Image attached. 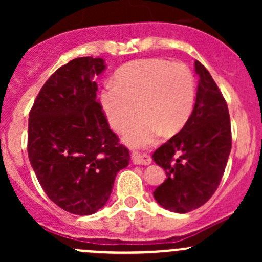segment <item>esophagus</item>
<instances>
[{"label": "esophagus", "mask_w": 262, "mask_h": 262, "mask_svg": "<svg viewBox=\"0 0 262 262\" xmlns=\"http://www.w3.org/2000/svg\"><path fill=\"white\" fill-rule=\"evenodd\" d=\"M132 161H133L134 165H149L152 162L150 157L146 153H133Z\"/></svg>", "instance_id": "esophagus-1"}]
</instances>
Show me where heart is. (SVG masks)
Instances as JSON below:
<instances>
[{
    "mask_svg": "<svg viewBox=\"0 0 262 262\" xmlns=\"http://www.w3.org/2000/svg\"><path fill=\"white\" fill-rule=\"evenodd\" d=\"M100 102L110 126L125 132L132 147L153 143L165 132L175 134L186 124L195 104L194 76L181 63L148 58L128 63L116 71L113 83L100 94Z\"/></svg>",
    "mask_w": 262,
    "mask_h": 262,
    "instance_id": "1",
    "label": "heart"
}]
</instances>
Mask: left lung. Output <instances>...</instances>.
I'll return each mask as SVG.
<instances>
[{
    "mask_svg": "<svg viewBox=\"0 0 262 262\" xmlns=\"http://www.w3.org/2000/svg\"><path fill=\"white\" fill-rule=\"evenodd\" d=\"M195 72L199 83L189 120L152 155L167 176L153 196L161 207L175 213L191 212L212 198L232 147L226 100L199 60H195Z\"/></svg>",
    "mask_w": 262,
    "mask_h": 262,
    "instance_id": "8db88e82",
    "label": "left lung"
}]
</instances>
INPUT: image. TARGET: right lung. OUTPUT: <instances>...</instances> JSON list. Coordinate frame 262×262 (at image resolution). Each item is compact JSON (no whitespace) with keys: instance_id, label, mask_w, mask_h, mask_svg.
I'll return each instance as SVG.
<instances>
[{"instance_id":"add662e5","label":"right lung","mask_w":262,"mask_h":262,"mask_svg":"<svg viewBox=\"0 0 262 262\" xmlns=\"http://www.w3.org/2000/svg\"><path fill=\"white\" fill-rule=\"evenodd\" d=\"M105 70L102 58L71 60L50 76L29 114L31 167L49 199L77 215L106 204L130 160L96 99L95 77Z\"/></svg>"}]
</instances>
